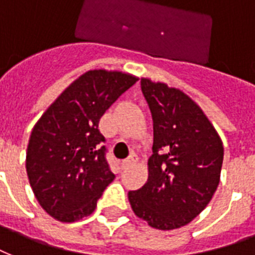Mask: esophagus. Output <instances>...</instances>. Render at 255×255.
<instances>
[{
    "label": "esophagus",
    "instance_id": "34e87169",
    "mask_svg": "<svg viewBox=\"0 0 255 255\" xmlns=\"http://www.w3.org/2000/svg\"><path fill=\"white\" fill-rule=\"evenodd\" d=\"M137 160H138L137 154H135V153H131V154H130V156L126 158V160H124V161H122V166H124V168H126V166L133 165V164H134Z\"/></svg>",
    "mask_w": 255,
    "mask_h": 255
}]
</instances>
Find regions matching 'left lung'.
Returning <instances> with one entry per match:
<instances>
[{
    "label": "left lung",
    "mask_w": 255,
    "mask_h": 255,
    "mask_svg": "<svg viewBox=\"0 0 255 255\" xmlns=\"http://www.w3.org/2000/svg\"><path fill=\"white\" fill-rule=\"evenodd\" d=\"M153 118L148 181L128 193L134 214L157 230H175L207 207L221 180L223 143L207 116L181 90L141 79Z\"/></svg>",
    "instance_id": "1"
}]
</instances>
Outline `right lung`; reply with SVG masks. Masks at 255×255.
<instances>
[{
    "label": "right lung",
    "mask_w": 255,
    "mask_h": 255,
    "mask_svg": "<svg viewBox=\"0 0 255 255\" xmlns=\"http://www.w3.org/2000/svg\"><path fill=\"white\" fill-rule=\"evenodd\" d=\"M137 80L121 71H87L36 122L26 173L37 202L53 219L72 223L91 215L116 179L105 157L99 120Z\"/></svg>",
    "instance_id": "obj_1"
}]
</instances>
